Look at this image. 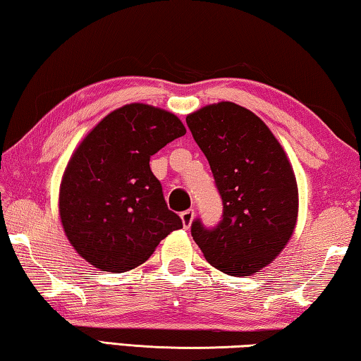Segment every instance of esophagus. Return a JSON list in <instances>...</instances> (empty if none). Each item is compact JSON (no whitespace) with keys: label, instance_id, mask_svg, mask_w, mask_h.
<instances>
[{"label":"esophagus","instance_id":"34e87169","mask_svg":"<svg viewBox=\"0 0 361 361\" xmlns=\"http://www.w3.org/2000/svg\"><path fill=\"white\" fill-rule=\"evenodd\" d=\"M193 217H195V211L193 209H187L180 214V219H182V224H184V228H190V225L193 222Z\"/></svg>","mask_w":361,"mask_h":361}]
</instances>
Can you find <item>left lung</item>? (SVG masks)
<instances>
[{"label":"left lung","mask_w":361,"mask_h":361,"mask_svg":"<svg viewBox=\"0 0 361 361\" xmlns=\"http://www.w3.org/2000/svg\"><path fill=\"white\" fill-rule=\"evenodd\" d=\"M222 198V220H193L192 236L214 268L250 276L286 247L298 214V188L281 144L263 120L235 103L206 106L187 118Z\"/></svg>","instance_id":"1"}]
</instances>
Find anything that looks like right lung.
<instances>
[{
	"label": "right lung",
	"mask_w": 361,
	"mask_h": 361,
	"mask_svg": "<svg viewBox=\"0 0 361 361\" xmlns=\"http://www.w3.org/2000/svg\"><path fill=\"white\" fill-rule=\"evenodd\" d=\"M184 135L174 114L135 103L106 116L74 152L60 188V216L69 243L94 268H136L182 228L149 163Z\"/></svg>",
	"instance_id": "1"
}]
</instances>
